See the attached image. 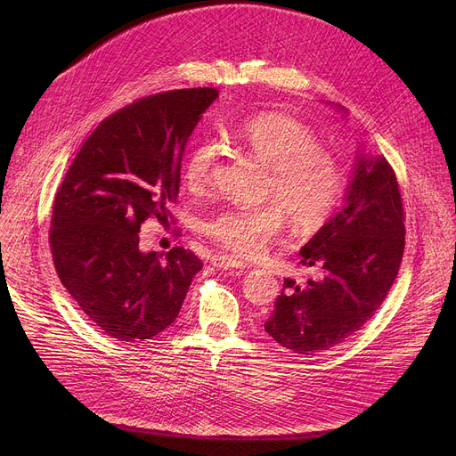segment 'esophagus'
<instances>
[{
  "label": "esophagus",
  "mask_w": 456,
  "mask_h": 456,
  "mask_svg": "<svg viewBox=\"0 0 456 456\" xmlns=\"http://www.w3.org/2000/svg\"><path fill=\"white\" fill-rule=\"evenodd\" d=\"M211 264L216 269H245L247 267V264L241 262V259H236L231 256H222V254L211 256Z\"/></svg>",
  "instance_id": "esophagus-1"
}]
</instances>
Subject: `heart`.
I'll return each mask as SVG.
<instances>
[{
    "mask_svg": "<svg viewBox=\"0 0 456 456\" xmlns=\"http://www.w3.org/2000/svg\"><path fill=\"white\" fill-rule=\"evenodd\" d=\"M222 141L248 150L271 167L267 194L280 201L264 206H232L206 220V234L236 256L262 254L285 227V213L297 229H312L338 206L345 173L339 160L317 146L312 129L280 113L248 117L222 129ZM218 146L202 141L185 159V183L199 191L211 180Z\"/></svg>",
    "mask_w": 456,
    "mask_h": 456,
    "instance_id": "obj_1",
    "label": "heart"
}]
</instances>
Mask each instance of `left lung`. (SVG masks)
Segmentation results:
<instances>
[{"instance_id":"8db88e82","label":"left lung","mask_w":456,"mask_h":456,"mask_svg":"<svg viewBox=\"0 0 456 456\" xmlns=\"http://www.w3.org/2000/svg\"><path fill=\"white\" fill-rule=\"evenodd\" d=\"M339 111L346 113L343 106ZM399 183L384 157L359 151L343 208L299 250L319 269L299 285L285 278L267 334L283 348L314 355L361 330L392 289L404 252Z\"/></svg>"}]
</instances>
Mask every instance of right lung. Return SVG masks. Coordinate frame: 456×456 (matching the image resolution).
Instances as JSON below:
<instances>
[{"label":"right lung","mask_w":456,"mask_h":456,"mask_svg":"<svg viewBox=\"0 0 456 456\" xmlns=\"http://www.w3.org/2000/svg\"><path fill=\"white\" fill-rule=\"evenodd\" d=\"M215 88L141 99L86 139L53 202L50 245L61 283L118 341H144L176 319L202 262L189 248H139L144 220H167L180 162Z\"/></svg>","instance_id":"obj_1"}]
</instances>
